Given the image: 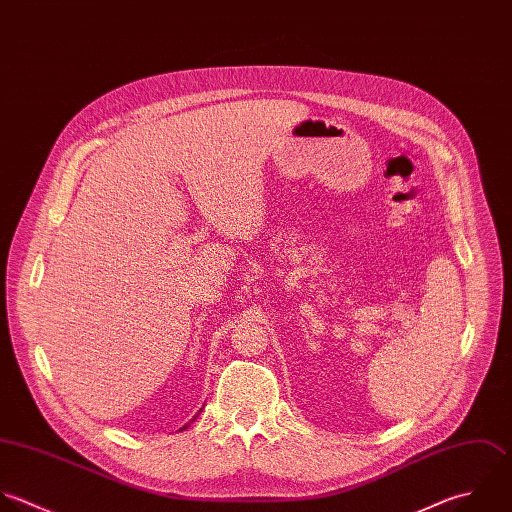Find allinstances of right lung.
Here are the masks:
<instances>
[{
    "mask_svg": "<svg viewBox=\"0 0 512 512\" xmlns=\"http://www.w3.org/2000/svg\"><path fill=\"white\" fill-rule=\"evenodd\" d=\"M199 413H201V411H199ZM193 421H195V419H193ZM183 429H187V425H185V427H183ZM183 429H181V431H183Z\"/></svg>",
    "mask_w": 512,
    "mask_h": 512,
    "instance_id": "1",
    "label": "right lung"
}]
</instances>
